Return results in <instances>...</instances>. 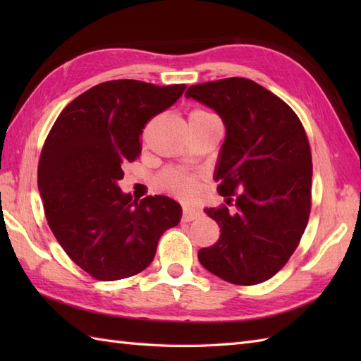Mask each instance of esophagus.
<instances>
[{"mask_svg": "<svg viewBox=\"0 0 361 361\" xmlns=\"http://www.w3.org/2000/svg\"><path fill=\"white\" fill-rule=\"evenodd\" d=\"M200 216H202L200 209H195V208H185V209H183V220H185V221H192Z\"/></svg>", "mask_w": 361, "mask_h": 361, "instance_id": "1", "label": "esophagus"}]
</instances>
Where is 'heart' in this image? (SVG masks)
Segmentation results:
<instances>
[{"instance_id":"1","label":"heart","mask_w":361,"mask_h":361,"mask_svg":"<svg viewBox=\"0 0 361 361\" xmlns=\"http://www.w3.org/2000/svg\"><path fill=\"white\" fill-rule=\"evenodd\" d=\"M212 113L202 110V109H195L190 111L189 114V119H198V118H206V116H211ZM161 181H163V185L171 190V192L176 194L181 198H185V200H190V198H194L198 194V181H197V176L195 175H190V173H185V172H180V171H166L161 176Z\"/></svg>"}]
</instances>
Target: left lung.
I'll return each mask as SVG.
<instances>
[{"instance_id": "8db88e82", "label": "left lung", "mask_w": 361, "mask_h": 361, "mask_svg": "<svg viewBox=\"0 0 361 361\" xmlns=\"http://www.w3.org/2000/svg\"><path fill=\"white\" fill-rule=\"evenodd\" d=\"M188 97L211 106L226 127L216 169L226 206L204 209L220 237L198 251L200 264L224 281L255 286L287 264L307 226L312 153L296 113L259 83L228 78L189 87Z\"/></svg>"}]
</instances>
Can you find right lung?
<instances>
[{"mask_svg": "<svg viewBox=\"0 0 361 361\" xmlns=\"http://www.w3.org/2000/svg\"><path fill=\"white\" fill-rule=\"evenodd\" d=\"M186 85L110 80L68 104L38 161L44 216L74 264L99 281L130 278L155 257L159 237L180 224L181 206L164 195L133 202L118 181L141 155L145 124L173 105Z\"/></svg>", "mask_w": 361, "mask_h": 361, "instance_id": "add662e5", "label": "right lung"}]
</instances>
